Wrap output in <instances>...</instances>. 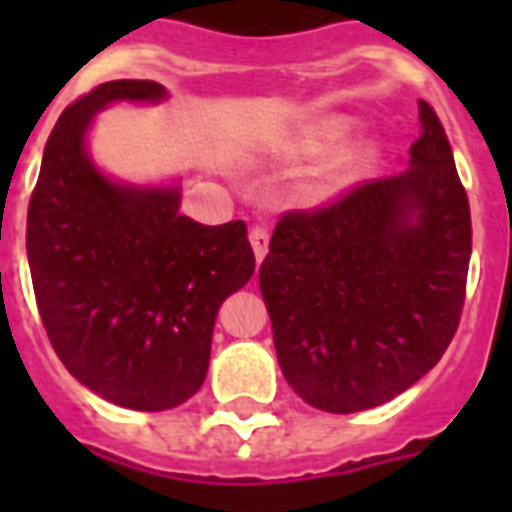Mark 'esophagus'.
<instances>
[{
  "instance_id": "34e87169",
  "label": "esophagus",
  "mask_w": 512,
  "mask_h": 512,
  "mask_svg": "<svg viewBox=\"0 0 512 512\" xmlns=\"http://www.w3.org/2000/svg\"><path fill=\"white\" fill-rule=\"evenodd\" d=\"M249 244H252V249H255V257L257 263L266 257L268 252V230L266 227H260V224H255L252 230H249Z\"/></svg>"
}]
</instances>
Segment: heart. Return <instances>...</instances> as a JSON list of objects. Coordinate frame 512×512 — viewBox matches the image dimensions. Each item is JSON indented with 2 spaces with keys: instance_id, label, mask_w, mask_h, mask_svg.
<instances>
[{
  "instance_id": "1",
  "label": "heart",
  "mask_w": 512,
  "mask_h": 512,
  "mask_svg": "<svg viewBox=\"0 0 512 512\" xmlns=\"http://www.w3.org/2000/svg\"><path fill=\"white\" fill-rule=\"evenodd\" d=\"M345 131H348V123H343V120H334V123H326V126L318 131V134H312V139H307V145H304V150H310V153H323V150H329L332 145H337L340 139L345 136ZM367 158H370V153L367 150H362L356 158H348V164L343 167V178H354L356 172H362V169L367 167Z\"/></svg>"
}]
</instances>
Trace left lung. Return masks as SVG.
I'll return each mask as SVG.
<instances>
[{
	"label": "left lung",
	"instance_id": "8db88e82",
	"mask_svg": "<svg viewBox=\"0 0 512 512\" xmlns=\"http://www.w3.org/2000/svg\"><path fill=\"white\" fill-rule=\"evenodd\" d=\"M400 175L279 216L260 266L282 376L332 414L376 408L436 365L461 323L472 216L433 106Z\"/></svg>",
	"mask_w": 512,
	"mask_h": 512
}]
</instances>
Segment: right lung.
<instances>
[{"label": "right lung", "mask_w": 512, "mask_h": 512, "mask_svg": "<svg viewBox=\"0 0 512 512\" xmlns=\"http://www.w3.org/2000/svg\"><path fill=\"white\" fill-rule=\"evenodd\" d=\"M164 87L117 79L73 101L51 131L27 213L38 312L73 378L115 406L164 411L205 381L216 312L255 274L244 222L208 227L172 189L106 180L84 131L112 101Z\"/></svg>", "instance_id": "1"}]
</instances>
